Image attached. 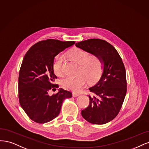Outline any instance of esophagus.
<instances>
[{"mask_svg":"<svg viewBox=\"0 0 149 149\" xmlns=\"http://www.w3.org/2000/svg\"><path fill=\"white\" fill-rule=\"evenodd\" d=\"M72 95H73V97H77V96L79 95V93H75V92H73V93H72Z\"/></svg>","mask_w":149,"mask_h":149,"instance_id":"1","label":"esophagus"}]
</instances>
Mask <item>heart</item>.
<instances>
[{"mask_svg":"<svg viewBox=\"0 0 149 149\" xmlns=\"http://www.w3.org/2000/svg\"><path fill=\"white\" fill-rule=\"evenodd\" d=\"M70 58L79 64L78 76L75 77H68L62 81L64 88L79 92L82 90L87 83H94L100 77L103 72V61L97 54L90 55L89 52L80 48H74L68 54ZM53 70L56 75H64L63 58L57 57L53 64Z\"/></svg>","mask_w":149,"mask_h":149,"instance_id":"1","label":"heart"}]
</instances>
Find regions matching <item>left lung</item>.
Here are the masks:
<instances>
[{
  "label": "left lung",
  "mask_w": 149,
  "mask_h": 149,
  "mask_svg": "<svg viewBox=\"0 0 149 149\" xmlns=\"http://www.w3.org/2000/svg\"><path fill=\"white\" fill-rule=\"evenodd\" d=\"M76 46L98 55L104 67L102 77L89 88L90 103L81 110V116L94 124H104L116 117L121 109L127 92L125 67L121 56L109 42L100 39H89L77 42Z\"/></svg>",
  "instance_id": "1"
}]
</instances>
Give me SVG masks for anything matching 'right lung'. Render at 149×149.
I'll use <instances>...</instances> for the list:
<instances>
[{"instance_id":"right-lung-1","label":"right lung","mask_w":149,"mask_h":149,"mask_svg":"<svg viewBox=\"0 0 149 149\" xmlns=\"http://www.w3.org/2000/svg\"><path fill=\"white\" fill-rule=\"evenodd\" d=\"M74 41L47 39L33 45L24 56L18 77V98L22 108L32 121L43 124L56 118L65 99L71 98L70 91L61 88L49 96V90H56L54 57Z\"/></svg>"}]
</instances>
